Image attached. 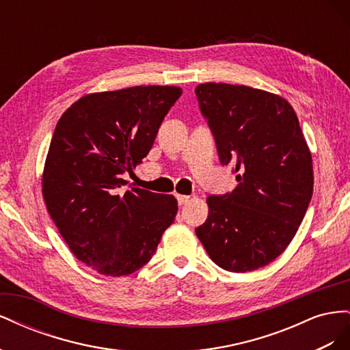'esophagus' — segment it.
Instances as JSON below:
<instances>
[{
  "label": "esophagus",
  "instance_id": "obj_1",
  "mask_svg": "<svg viewBox=\"0 0 350 350\" xmlns=\"http://www.w3.org/2000/svg\"><path fill=\"white\" fill-rule=\"evenodd\" d=\"M176 198H178V203L181 204V206L185 204V203H188V201L191 200V197H189V196H183V194H178Z\"/></svg>",
  "mask_w": 350,
  "mask_h": 350
}]
</instances>
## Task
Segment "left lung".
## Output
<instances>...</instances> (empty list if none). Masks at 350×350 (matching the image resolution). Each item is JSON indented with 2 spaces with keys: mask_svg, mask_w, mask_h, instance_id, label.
Segmentation results:
<instances>
[{
  "mask_svg": "<svg viewBox=\"0 0 350 350\" xmlns=\"http://www.w3.org/2000/svg\"><path fill=\"white\" fill-rule=\"evenodd\" d=\"M200 109L215 134L220 162L234 163L238 187L207 198L196 229L208 257L228 271L267 266L288 248L312 197L310 147L291 103L243 84L201 83Z\"/></svg>",
  "mask_w": 350,
  "mask_h": 350,
  "instance_id": "obj_1",
  "label": "left lung"
}]
</instances>
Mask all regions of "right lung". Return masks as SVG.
Masks as SVG:
<instances>
[{"instance_id":"right-lung-1","label":"right lung","mask_w":350,"mask_h":350,"mask_svg":"<svg viewBox=\"0 0 350 350\" xmlns=\"http://www.w3.org/2000/svg\"><path fill=\"white\" fill-rule=\"evenodd\" d=\"M178 86H134L84 94L61 115L42 172L48 213L77 260L120 278L149 262L174 224L178 201L125 176L150 152Z\"/></svg>"}]
</instances>
